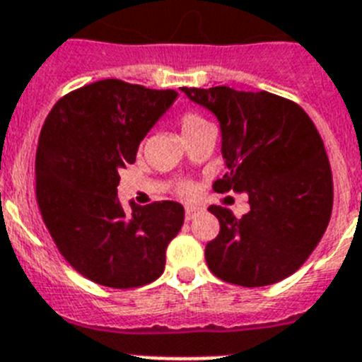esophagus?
Returning a JSON list of instances; mask_svg holds the SVG:
<instances>
[{"instance_id": "obj_1", "label": "esophagus", "mask_w": 362, "mask_h": 362, "mask_svg": "<svg viewBox=\"0 0 362 362\" xmlns=\"http://www.w3.org/2000/svg\"><path fill=\"white\" fill-rule=\"evenodd\" d=\"M199 214H203V209L194 206V204H187V209H185V217H187V221H192L194 217L199 216Z\"/></svg>"}]
</instances>
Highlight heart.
I'll return each mask as SVG.
<instances>
[{
	"label": "heart",
	"mask_w": 362,
	"mask_h": 362,
	"mask_svg": "<svg viewBox=\"0 0 362 362\" xmlns=\"http://www.w3.org/2000/svg\"><path fill=\"white\" fill-rule=\"evenodd\" d=\"M204 124H209V123H206L201 116L194 114V112H187V114H183L181 119H179V127H181V132H183L185 137H188L190 134L199 130L201 127H204ZM183 190L187 192V188H183Z\"/></svg>",
	"instance_id": "b5f03b06"
}]
</instances>
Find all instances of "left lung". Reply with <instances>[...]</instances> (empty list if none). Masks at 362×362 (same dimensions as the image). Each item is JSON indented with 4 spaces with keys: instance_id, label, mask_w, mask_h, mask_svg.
<instances>
[{
    "instance_id": "left-lung-1",
    "label": "left lung",
    "mask_w": 362,
    "mask_h": 362,
    "mask_svg": "<svg viewBox=\"0 0 362 362\" xmlns=\"http://www.w3.org/2000/svg\"><path fill=\"white\" fill-rule=\"evenodd\" d=\"M219 121L226 172L216 192L246 194L250 212L209 206L219 235L206 245L210 272L246 288L268 286L300 268L321 241L334 203L330 163L312 119L270 92L187 88Z\"/></svg>"
}]
</instances>
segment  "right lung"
I'll list each match as a JSON object with an SVG mask.
<instances>
[{
    "label": "right lung",
    "instance_id": "right-lung-1",
    "mask_svg": "<svg viewBox=\"0 0 362 362\" xmlns=\"http://www.w3.org/2000/svg\"><path fill=\"white\" fill-rule=\"evenodd\" d=\"M119 79L70 92L45 119L36 153V196L57 250L86 279L136 288L165 270L166 246L183 226L175 201L127 212L117 197L119 170L177 99Z\"/></svg>",
    "mask_w": 362,
    "mask_h": 362
}]
</instances>
